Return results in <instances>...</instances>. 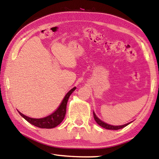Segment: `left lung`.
Masks as SVG:
<instances>
[{"label":"left lung","instance_id":"obj_1","mask_svg":"<svg viewBox=\"0 0 159 159\" xmlns=\"http://www.w3.org/2000/svg\"><path fill=\"white\" fill-rule=\"evenodd\" d=\"M93 116H94V118H95V121L97 122V123H98L99 125H100L101 127L105 128V129H107V130H119V129H121L125 127V126H127L128 125H129L130 123L133 122V121L129 122L128 123H126V124L121 125H113L108 124V123L104 122L103 120L99 119V118L98 116H97L95 113L94 112V111H93Z\"/></svg>","mask_w":159,"mask_h":159}]
</instances>
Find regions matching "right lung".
<instances>
[{"instance_id":"1","label":"right lung","mask_w":159,"mask_h":159,"mask_svg":"<svg viewBox=\"0 0 159 159\" xmlns=\"http://www.w3.org/2000/svg\"><path fill=\"white\" fill-rule=\"evenodd\" d=\"M76 87H74L72 88L71 90H70L69 92L66 93L65 97L64 98L62 102H61L60 105L59 106L57 109L55 111H54L52 114L48 115L47 116L40 118H34L24 115L20 111H18L19 114L21 115V116H22L25 118L26 120H27L29 123H30L31 124L35 126H36V127L46 129L55 128L56 126L60 124L61 121L64 120V116H65L66 114L67 102H68V99L70 95H71L72 93L76 90Z\"/></svg>"}]
</instances>
